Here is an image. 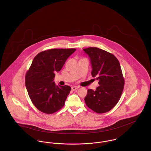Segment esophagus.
<instances>
[{
  "instance_id": "34e87169",
  "label": "esophagus",
  "mask_w": 151,
  "mask_h": 151,
  "mask_svg": "<svg viewBox=\"0 0 151 151\" xmlns=\"http://www.w3.org/2000/svg\"><path fill=\"white\" fill-rule=\"evenodd\" d=\"M79 87L77 86H72L71 87V89H72V91H75V90H76L77 89H78Z\"/></svg>"
}]
</instances>
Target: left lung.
<instances>
[{
	"label": "left lung",
	"instance_id": "obj_1",
	"mask_svg": "<svg viewBox=\"0 0 151 151\" xmlns=\"http://www.w3.org/2000/svg\"><path fill=\"white\" fill-rule=\"evenodd\" d=\"M83 50L90 58L92 76L99 80V85L95 91L88 89L85 102L97 113L108 112L117 104L124 88L120 63L113 54L99 48L89 47Z\"/></svg>",
	"mask_w": 151,
	"mask_h": 151
}]
</instances>
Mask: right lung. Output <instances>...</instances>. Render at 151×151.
I'll return each instance as SVG.
<instances>
[{
	"instance_id": "1",
	"label": "right lung",
	"mask_w": 151,
	"mask_h": 151,
	"mask_svg": "<svg viewBox=\"0 0 151 151\" xmlns=\"http://www.w3.org/2000/svg\"><path fill=\"white\" fill-rule=\"evenodd\" d=\"M76 50L51 49L39 53L33 59L25 75V86L32 104L40 111L52 114L65 105L71 87L56 86L55 72L60 71Z\"/></svg>"
}]
</instances>
